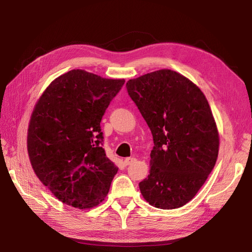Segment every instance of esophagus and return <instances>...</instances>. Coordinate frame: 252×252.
<instances>
[{
    "label": "esophagus",
    "instance_id": "1",
    "mask_svg": "<svg viewBox=\"0 0 252 252\" xmlns=\"http://www.w3.org/2000/svg\"><path fill=\"white\" fill-rule=\"evenodd\" d=\"M135 158H133V157H129V158H126L125 159V164L126 165H129V164H131V163H133L135 161Z\"/></svg>",
    "mask_w": 252,
    "mask_h": 252
}]
</instances>
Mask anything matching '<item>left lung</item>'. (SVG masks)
I'll return each mask as SVG.
<instances>
[{
  "label": "left lung",
  "mask_w": 252,
  "mask_h": 252,
  "mask_svg": "<svg viewBox=\"0 0 252 252\" xmlns=\"http://www.w3.org/2000/svg\"><path fill=\"white\" fill-rule=\"evenodd\" d=\"M126 90L152 131L145 200L170 210L195 197L215 168L219 133L206 96L182 74L162 69L129 80Z\"/></svg>",
  "instance_id": "1"
}]
</instances>
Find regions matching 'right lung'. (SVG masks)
<instances>
[{"label":"right lung","mask_w":252,"mask_h":252,"mask_svg":"<svg viewBox=\"0 0 252 252\" xmlns=\"http://www.w3.org/2000/svg\"><path fill=\"white\" fill-rule=\"evenodd\" d=\"M123 79L84 70L56 78L31 115L28 154L37 178L69 206L89 209L108 194L118 168L103 148L100 121Z\"/></svg>","instance_id":"obj_1"}]
</instances>
